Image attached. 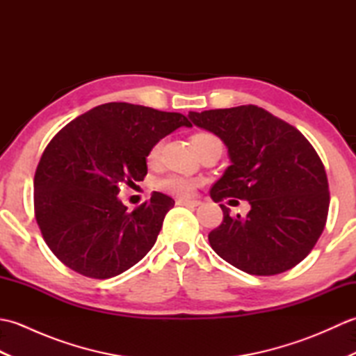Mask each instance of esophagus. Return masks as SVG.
I'll use <instances>...</instances> for the list:
<instances>
[{
	"label": "esophagus",
	"instance_id": "1",
	"mask_svg": "<svg viewBox=\"0 0 356 356\" xmlns=\"http://www.w3.org/2000/svg\"><path fill=\"white\" fill-rule=\"evenodd\" d=\"M177 205L199 207L200 205V200H197V199H177Z\"/></svg>",
	"mask_w": 356,
	"mask_h": 356
}]
</instances>
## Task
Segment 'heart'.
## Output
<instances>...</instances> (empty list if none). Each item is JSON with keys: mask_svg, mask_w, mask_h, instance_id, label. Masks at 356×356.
<instances>
[{"mask_svg": "<svg viewBox=\"0 0 356 356\" xmlns=\"http://www.w3.org/2000/svg\"><path fill=\"white\" fill-rule=\"evenodd\" d=\"M202 138H211V134L208 133H197L193 136V140L195 139H202ZM159 153H161V142H157L153 148L149 149L148 154V161L154 162L157 161ZM157 186L161 188L162 191L170 193V194H176V195H190L195 190V182L191 179H185L176 176V174H170V176H165L157 182Z\"/></svg>", "mask_w": 356, "mask_h": 356, "instance_id": "obj_1", "label": "heart"}]
</instances>
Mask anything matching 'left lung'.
<instances>
[{"instance_id":"1","label":"left lung","mask_w":356,"mask_h":356,"mask_svg":"<svg viewBox=\"0 0 356 356\" xmlns=\"http://www.w3.org/2000/svg\"><path fill=\"white\" fill-rule=\"evenodd\" d=\"M188 118L228 148L231 165L211 199L251 205L243 217L220 205L223 222L209 232L211 248L251 275L282 274L305 260L324 229L330 200L324 165L309 140L257 105L190 111Z\"/></svg>"}]
</instances>
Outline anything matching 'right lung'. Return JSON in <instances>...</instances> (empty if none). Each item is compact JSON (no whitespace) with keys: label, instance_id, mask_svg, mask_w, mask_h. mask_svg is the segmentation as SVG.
<instances>
[{"label":"right lung","instance_id":"add662e5","mask_svg":"<svg viewBox=\"0 0 356 356\" xmlns=\"http://www.w3.org/2000/svg\"><path fill=\"white\" fill-rule=\"evenodd\" d=\"M191 122L180 113L108 102L67 124L45 147L33 180L35 216L45 243L65 266L111 278L154 246L174 200L162 193L128 213L120 185L147 176L153 145Z\"/></svg>","mask_w":356,"mask_h":356}]
</instances>
